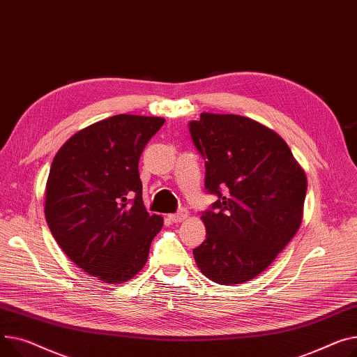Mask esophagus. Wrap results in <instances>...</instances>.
<instances>
[{
	"label": "esophagus",
	"instance_id": "34e87169",
	"mask_svg": "<svg viewBox=\"0 0 357 357\" xmlns=\"http://www.w3.org/2000/svg\"><path fill=\"white\" fill-rule=\"evenodd\" d=\"M186 218H188V211L183 209V208H181L178 212L171 213V215H169V220H171L172 222H181V221H183V220H186Z\"/></svg>",
	"mask_w": 357,
	"mask_h": 357
}]
</instances>
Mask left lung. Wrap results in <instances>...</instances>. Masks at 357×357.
Returning <instances> with one entry per match:
<instances>
[{
	"mask_svg": "<svg viewBox=\"0 0 357 357\" xmlns=\"http://www.w3.org/2000/svg\"><path fill=\"white\" fill-rule=\"evenodd\" d=\"M189 133L205 159V189L218 199L202 212L199 270L222 286L263 273L296 235L307 192L304 171L275 132L238 114L202 113Z\"/></svg>",
	"mask_w": 357,
	"mask_h": 357,
	"instance_id": "left-lung-1",
	"label": "left lung"
}]
</instances>
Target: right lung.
Returning a JSON list of instances; mask_svg holds the SVG:
<instances>
[{
	"label": "right lung",
	"mask_w": 357,
	"mask_h": 357,
	"mask_svg": "<svg viewBox=\"0 0 357 357\" xmlns=\"http://www.w3.org/2000/svg\"><path fill=\"white\" fill-rule=\"evenodd\" d=\"M165 119L116 114L60 148L45 186V220L64 254L105 282L133 278L163 220L142 199L139 159Z\"/></svg>",
	"instance_id": "add662e5"
}]
</instances>
